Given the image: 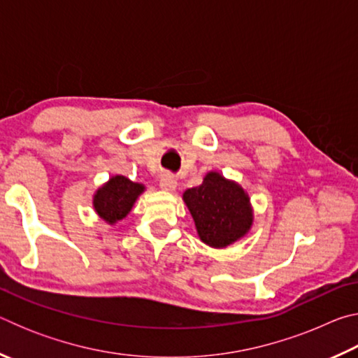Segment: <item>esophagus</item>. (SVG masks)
<instances>
[{
    "mask_svg": "<svg viewBox=\"0 0 358 358\" xmlns=\"http://www.w3.org/2000/svg\"><path fill=\"white\" fill-rule=\"evenodd\" d=\"M159 186H161L162 191L173 192L175 189H177V180H175L171 173H164V175H162V177H161Z\"/></svg>",
    "mask_w": 358,
    "mask_h": 358,
    "instance_id": "obj_1",
    "label": "esophagus"
}]
</instances>
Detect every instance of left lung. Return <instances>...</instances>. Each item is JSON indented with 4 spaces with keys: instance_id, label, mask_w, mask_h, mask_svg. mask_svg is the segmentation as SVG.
<instances>
[{
    "instance_id": "left-lung-1",
    "label": "left lung",
    "mask_w": 358,
    "mask_h": 358,
    "mask_svg": "<svg viewBox=\"0 0 358 358\" xmlns=\"http://www.w3.org/2000/svg\"><path fill=\"white\" fill-rule=\"evenodd\" d=\"M183 201L205 245L227 248L250 232L254 221L250 196L237 181L208 172L202 185L183 192Z\"/></svg>"
}]
</instances>
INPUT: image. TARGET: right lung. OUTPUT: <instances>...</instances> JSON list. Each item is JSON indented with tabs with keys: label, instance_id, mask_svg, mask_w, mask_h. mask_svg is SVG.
Instances as JSON below:
<instances>
[{
	"label": "right lung",
	"instance_id": "right-lung-1",
	"mask_svg": "<svg viewBox=\"0 0 358 358\" xmlns=\"http://www.w3.org/2000/svg\"><path fill=\"white\" fill-rule=\"evenodd\" d=\"M143 191V185L134 183L123 175H115L94 192L93 208L102 221L113 226L128 216Z\"/></svg>",
	"mask_w": 358,
	"mask_h": 358
}]
</instances>
